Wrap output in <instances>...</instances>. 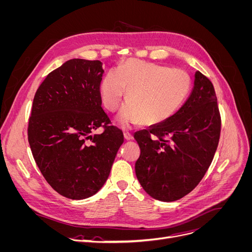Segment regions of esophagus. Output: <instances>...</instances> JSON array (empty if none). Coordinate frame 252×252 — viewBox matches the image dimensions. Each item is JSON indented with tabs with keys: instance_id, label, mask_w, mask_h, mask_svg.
<instances>
[{
	"instance_id": "obj_1",
	"label": "esophagus",
	"mask_w": 252,
	"mask_h": 252,
	"mask_svg": "<svg viewBox=\"0 0 252 252\" xmlns=\"http://www.w3.org/2000/svg\"><path fill=\"white\" fill-rule=\"evenodd\" d=\"M124 138H125L126 140H132V139H133V135H132V133H130V132L125 131V132H124Z\"/></svg>"
}]
</instances>
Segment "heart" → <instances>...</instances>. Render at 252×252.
<instances>
[{
    "mask_svg": "<svg viewBox=\"0 0 252 252\" xmlns=\"http://www.w3.org/2000/svg\"><path fill=\"white\" fill-rule=\"evenodd\" d=\"M191 87L190 75L181 68L129 60L117 71L106 73L100 84L104 107L116 111L125 96L127 102L118 117L123 128L136 124L163 123L184 103Z\"/></svg>",
    "mask_w": 252,
    "mask_h": 252,
    "instance_id": "obj_1",
    "label": "heart"
}]
</instances>
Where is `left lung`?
Instances as JSON below:
<instances>
[{
  "label": "left lung",
  "instance_id": "obj_1",
  "mask_svg": "<svg viewBox=\"0 0 252 252\" xmlns=\"http://www.w3.org/2000/svg\"><path fill=\"white\" fill-rule=\"evenodd\" d=\"M220 133L215 88L196 71L184 105L163 123L134 133L141 149L135 174L145 191L163 202L177 201L192 191L209 168Z\"/></svg>",
  "mask_w": 252,
  "mask_h": 252
}]
</instances>
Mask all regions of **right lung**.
Returning <instances> with one entry per match:
<instances>
[{
	"mask_svg": "<svg viewBox=\"0 0 252 252\" xmlns=\"http://www.w3.org/2000/svg\"><path fill=\"white\" fill-rule=\"evenodd\" d=\"M101 61L72 59L51 71L34 94L28 142L48 184L71 200L95 194L108 179L123 131L102 108ZM98 126L104 131L91 135Z\"/></svg>",
	"mask_w": 252,
	"mask_h": 252,
	"instance_id": "right-lung-1",
	"label": "right lung"
}]
</instances>
